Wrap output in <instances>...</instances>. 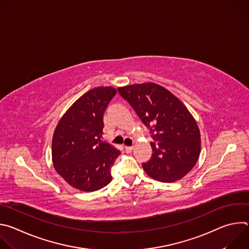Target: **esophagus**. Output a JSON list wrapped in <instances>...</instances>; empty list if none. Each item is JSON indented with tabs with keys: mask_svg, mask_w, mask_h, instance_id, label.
<instances>
[{
	"mask_svg": "<svg viewBox=\"0 0 249 249\" xmlns=\"http://www.w3.org/2000/svg\"><path fill=\"white\" fill-rule=\"evenodd\" d=\"M134 150V147H125L126 153H131Z\"/></svg>",
	"mask_w": 249,
	"mask_h": 249,
	"instance_id": "34e87169",
	"label": "esophagus"
}]
</instances>
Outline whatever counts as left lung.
Returning <instances> with one entry per match:
<instances>
[{
  "label": "left lung",
  "instance_id": "8db88e82",
  "mask_svg": "<svg viewBox=\"0 0 249 249\" xmlns=\"http://www.w3.org/2000/svg\"><path fill=\"white\" fill-rule=\"evenodd\" d=\"M158 143H151V160L142 164L145 172L160 182L179 180L194 167L201 152L196 120L180 99L155 83L118 88Z\"/></svg>",
  "mask_w": 249,
  "mask_h": 249
}]
</instances>
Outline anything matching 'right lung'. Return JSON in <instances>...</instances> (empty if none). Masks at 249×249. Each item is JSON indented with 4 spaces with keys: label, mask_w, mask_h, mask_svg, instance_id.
Listing matches in <instances>:
<instances>
[{
    "label": "right lung",
    "mask_w": 249,
    "mask_h": 249,
    "mask_svg": "<svg viewBox=\"0 0 249 249\" xmlns=\"http://www.w3.org/2000/svg\"><path fill=\"white\" fill-rule=\"evenodd\" d=\"M117 90L94 88L79 99L59 120L52 138V161L57 173L80 191L93 192L107 185L111 166L120 155L101 141L103 114Z\"/></svg>",
    "instance_id": "add662e5"
}]
</instances>
